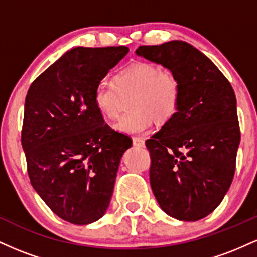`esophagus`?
Here are the masks:
<instances>
[{
  "mask_svg": "<svg viewBox=\"0 0 257 257\" xmlns=\"http://www.w3.org/2000/svg\"><path fill=\"white\" fill-rule=\"evenodd\" d=\"M133 145L137 147H144L145 146V141L141 138H133Z\"/></svg>",
  "mask_w": 257,
  "mask_h": 257,
  "instance_id": "obj_1",
  "label": "esophagus"
}]
</instances>
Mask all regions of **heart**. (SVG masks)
Here are the masks:
<instances>
[{"mask_svg": "<svg viewBox=\"0 0 257 257\" xmlns=\"http://www.w3.org/2000/svg\"><path fill=\"white\" fill-rule=\"evenodd\" d=\"M134 93L132 108L134 112L120 117L114 129L124 134H145L152 128L155 118L166 122L178 108L180 85L170 71L162 70L149 61H135L123 67L113 82H98L94 88L93 104L104 118L118 116L122 95Z\"/></svg>", "mask_w": 257, "mask_h": 257, "instance_id": "1", "label": "heart"}]
</instances>
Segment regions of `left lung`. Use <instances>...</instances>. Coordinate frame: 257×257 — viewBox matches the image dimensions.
Listing matches in <instances>:
<instances>
[{
    "label": "left lung",
    "instance_id": "1",
    "mask_svg": "<svg viewBox=\"0 0 257 257\" xmlns=\"http://www.w3.org/2000/svg\"><path fill=\"white\" fill-rule=\"evenodd\" d=\"M135 53L169 70L180 85L176 112L146 141L152 192L169 216L200 220L219 206L234 176L240 143L235 94L216 65L184 41Z\"/></svg>",
    "mask_w": 257,
    "mask_h": 257
}]
</instances>
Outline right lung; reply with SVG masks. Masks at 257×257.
Segmentation results:
<instances>
[{
  "mask_svg": "<svg viewBox=\"0 0 257 257\" xmlns=\"http://www.w3.org/2000/svg\"><path fill=\"white\" fill-rule=\"evenodd\" d=\"M128 47H76L32 82L22 145L32 187L59 217L89 225L104 216L132 139L114 132L93 104L94 88Z\"/></svg>",
  "mask_w": 257,
  "mask_h": 257,
  "instance_id": "add662e5",
  "label": "right lung"
}]
</instances>
